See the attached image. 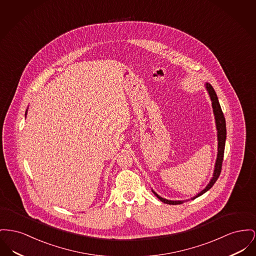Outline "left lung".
<instances>
[{
  "label": "left lung",
  "mask_w": 256,
  "mask_h": 256,
  "mask_svg": "<svg viewBox=\"0 0 256 256\" xmlns=\"http://www.w3.org/2000/svg\"><path fill=\"white\" fill-rule=\"evenodd\" d=\"M206 89L209 92L210 100H212V111H214V120H216V130H218V156H216V166H214V174H212V178L210 179V182L207 184V186L200 192L197 196L192 197V199H196L198 196H202L203 194H205L206 192H208L210 188L214 184V182L218 180V178L222 172V160H224V147H226V118L224 115L222 113V107L218 102V98L216 96V94L214 90V88L212 87V85L209 83H206ZM156 196L164 203L169 204V205H178L184 203L182 200H167L166 198H162L158 196V194H156L154 190H152Z\"/></svg>",
  "instance_id": "obj_1"
}]
</instances>
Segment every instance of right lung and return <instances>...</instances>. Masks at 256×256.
<instances>
[{"label":"right lung","instance_id":"1","mask_svg":"<svg viewBox=\"0 0 256 256\" xmlns=\"http://www.w3.org/2000/svg\"><path fill=\"white\" fill-rule=\"evenodd\" d=\"M25 115H27V110H26V114Z\"/></svg>","mask_w":256,"mask_h":256}]
</instances>
